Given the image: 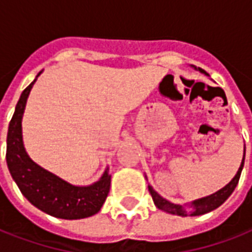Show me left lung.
Returning <instances> with one entry per match:
<instances>
[{"label":"left lung","mask_w":252,"mask_h":252,"mask_svg":"<svg viewBox=\"0 0 252 252\" xmlns=\"http://www.w3.org/2000/svg\"><path fill=\"white\" fill-rule=\"evenodd\" d=\"M194 69L197 71H200L201 73H205L208 75L205 71H202L201 68H196L193 65ZM245 153H246V147H245ZM245 153H243V158H242V163L239 165V168H238V172L235 173V176L231 179L229 184H226L225 187L220 190H217L213 194H210V196L206 197H201V198H197L194 201H190L188 204H175V202H171L164 197H161L159 193L155 190V189L151 187V185L148 184V190L151 193V196H153L154 204L157 206L158 209L163 210L165 213L169 214H175V216H181V217H187V216H202V214H206L212 212V210L217 209L218 206H221L223 202H225L227 198L230 197V194L234 192V189L238 185V181H239V177H241L242 169H243V164H245ZM144 177L147 179V176L144 175ZM189 207L190 211L188 210Z\"/></svg>","instance_id":"obj_1"}]
</instances>
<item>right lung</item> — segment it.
I'll list each match as a JSON object with an SVG mask.
<instances>
[{
  "label": "right lung",
  "mask_w": 252,
  "mask_h": 252,
  "mask_svg": "<svg viewBox=\"0 0 252 252\" xmlns=\"http://www.w3.org/2000/svg\"><path fill=\"white\" fill-rule=\"evenodd\" d=\"M43 71L22 92L15 106L6 139L7 168L22 194L31 204L62 220H81L94 216L104 205L110 190L112 175L106 168L102 176L91 185H73L55 173L36 164L27 154L22 136V118L32 85Z\"/></svg>",
  "instance_id": "add662e5"
}]
</instances>
